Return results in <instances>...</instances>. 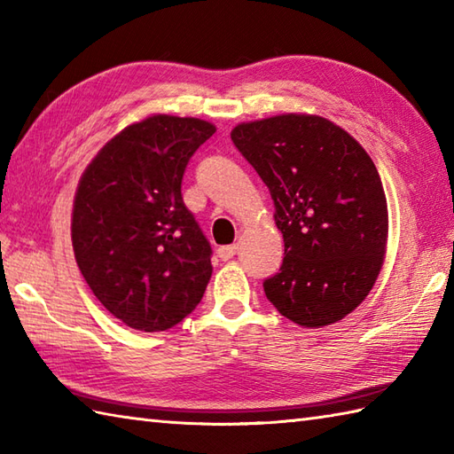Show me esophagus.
Wrapping results in <instances>:
<instances>
[{"mask_svg":"<svg viewBox=\"0 0 454 454\" xmlns=\"http://www.w3.org/2000/svg\"><path fill=\"white\" fill-rule=\"evenodd\" d=\"M238 252V246L232 244V246H222L218 247V257L222 259V262H228V259H232Z\"/></svg>","mask_w":454,"mask_h":454,"instance_id":"34e87169","label":"esophagus"}]
</instances>
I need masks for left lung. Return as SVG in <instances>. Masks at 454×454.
I'll return each instance as SVG.
<instances>
[{
	"label": "left lung",
	"mask_w": 454,
	"mask_h": 454,
	"mask_svg": "<svg viewBox=\"0 0 454 454\" xmlns=\"http://www.w3.org/2000/svg\"><path fill=\"white\" fill-rule=\"evenodd\" d=\"M230 137L269 187L283 234L281 271L263 283L269 302L302 327L343 320L387 255L388 205L374 161L320 114L239 122Z\"/></svg>",
	"instance_id": "8db88e82"
}]
</instances>
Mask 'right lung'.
I'll return each instance as SVG.
<instances>
[{
  "mask_svg": "<svg viewBox=\"0 0 454 454\" xmlns=\"http://www.w3.org/2000/svg\"><path fill=\"white\" fill-rule=\"evenodd\" d=\"M216 127L150 114L105 144L74 197L72 246L98 301L138 332H166L200 302L210 244L181 197L187 161Z\"/></svg>",
  "mask_w": 454,
  "mask_h": 454,
  "instance_id": "right-lung-1",
  "label": "right lung"
}]
</instances>
